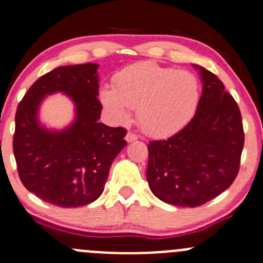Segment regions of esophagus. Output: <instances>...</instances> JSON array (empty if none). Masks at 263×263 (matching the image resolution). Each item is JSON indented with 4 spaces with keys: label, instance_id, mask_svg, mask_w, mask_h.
Returning <instances> with one entry per match:
<instances>
[{
    "label": "esophagus",
    "instance_id": "obj_1",
    "mask_svg": "<svg viewBox=\"0 0 263 263\" xmlns=\"http://www.w3.org/2000/svg\"><path fill=\"white\" fill-rule=\"evenodd\" d=\"M125 139H126L127 142H133V141H137V139H138V136L134 133H132V132H129V133L126 134V137H125Z\"/></svg>",
    "mask_w": 263,
    "mask_h": 263
}]
</instances>
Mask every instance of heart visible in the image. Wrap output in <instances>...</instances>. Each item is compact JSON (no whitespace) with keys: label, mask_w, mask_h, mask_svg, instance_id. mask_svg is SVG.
I'll return each instance as SVG.
<instances>
[{"label":"heart","mask_w":263,"mask_h":263,"mask_svg":"<svg viewBox=\"0 0 263 263\" xmlns=\"http://www.w3.org/2000/svg\"><path fill=\"white\" fill-rule=\"evenodd\" d=\"M100 99L116 121L126 122L129 109H137V121L143 133L167 137L184 127L194 116L199 84L190 71L138 62L120 71L115 88H104Z\"/></svg>","instance_id":"obj_1"}]
</instances>
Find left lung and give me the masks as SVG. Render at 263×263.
<instances>
[{
    "mask_svg": "<svg viewBox=\"0 0 263 263\" xmlns=\"http://www.w3.org/2000/svg\"><path fill=\"white\" fill-rule=\"evenodd\" d=\"M194 67L203 84L196 115L179 133L147 146L151 192L181 207L201 206L227 190L238 173L244 147L237 103L215 74Z\"/></svg>",
    "mask_w": 263,
    "mask_h": 263,
    "instance_id": "8db88e82",
    "label": "left lung"
}]
</instances>
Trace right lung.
Masks as SVG:
<instances>
[{"label":"right lung","mask_w":263,"mask_h":263,"mask_svg":"<svg viewBox=\"0 0 263 263\" xmlns=\"http://www.w3.org/2000/svg\"><path fill=\"white\" fill-rule=\"evenodd\" d=\"M62 92L76 105V120L48 130L37 112L47 95ZM98 65L60 66L30 87L15 113L13 151L26 189L60 207L88 204L102 196L109 168L126 146V129L99 122Z\"/></svg>","instance_id":"right-lung-1"}]
</instances>
